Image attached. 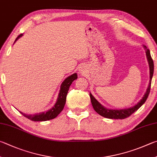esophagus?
Returning <instances> with one entry per match:
<instances>
[{"mask_svg":"<svg viewBox=\"0 0 157 157\" xmlns=\"http://www.w3.org/2000/svg\"><path fill=\"white\" fill-rule=\"evenodd\" d=\"M79 71H81V73H84V71H85V69H84V67H81V69H79Z\"/></svg>","mask_w":157,"mask_h":157,"instance_id":"esophagus-1","label":"esophagus"}]
</instances>
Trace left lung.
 I'll return each instance as SVG.
<instances>
[{"instance_id":"obj_1","label":"left lung","mask_w":157,"mask_h":157,"mask_svg":"<svg viewBox=\"0 0 157 157\" xmlns=\"http://www.w3.org/2000/svg\"><path fill=\"white\" fill-rule=\"evenodd\" d=\"M144 47L145 50H146L147 62H148V64H149V67H150V82L146 90V92L144 95L143 98H142L141 100L135 105V106L130 107L129 108H125V109H119V110L108 109V108L104 107L100 103H99V102H98V100H97V99L92 95V94L90 93L91 104L93 105L94 110H95L96 112L99 114V115L104 117L108 118V119H124L130 116L132 113H134L135 111L137 110L139 108H140L142 105L145 103V102H146L147 97L149 95L150 90L151 81H152V78L153 73H154V62H153V59L152 58V57H151V55H150V50L147 49L146 46H144Z\"/></svg>"}]
</instances>
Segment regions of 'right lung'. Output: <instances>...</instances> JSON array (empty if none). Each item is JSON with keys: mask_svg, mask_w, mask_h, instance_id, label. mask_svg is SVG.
Wrapping results in <instances>:
<instances>
[{"mask_svg": "<svg viewBox=\"0 0 157 157\" xmlns=\"http://www.w3.org/2000/svg\"><path fill=\"white\" fill-rule=\"evenodd\" d=\"M22 36V34H20V35L17 37L16 40L18 38ZM78 78V75L77 73H73V75L68 77L64 79V82H62L60 86V90H59V93L58 94V98L57 99V101L55 105L51 108L50 110H47V112H42L37 114H34V115H27L22 112L21 113L22 115L27 119H30L31 121H48L50 119H53L56 118L59 113L62 112L64 107L65 103H66V99L67 95L69 91V87L73 83L74 80Z\"/></svg>", "mask_w": 157, "mask_h": 157, "instance_id": "right-lung-1", "label": "right lung"}]
</instances>
